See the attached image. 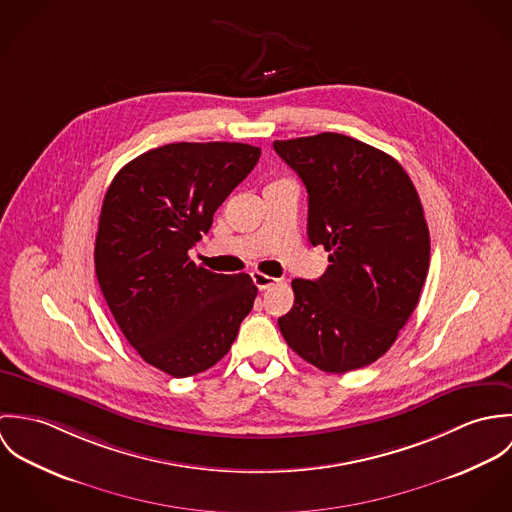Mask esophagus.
I'll return each mask as SVG.
<instances>
[{"instance_id":"esophagus-1","label":"esophagus","mask_w":512,"mask_h":512,"mask_svg":"<svg viewBox=\"0 0 512 512\" xmlns=\"http://www.w3.org/2000/svg\"><path fill=\"white\" fill-rule=\"evenodd\" d=\"M252 282H254V286H256L260 292H264V290H268L270 286L278 284L280 280H278V278H272V276H266V274H262V272H252Z\"/></svg>"}]
</instances>
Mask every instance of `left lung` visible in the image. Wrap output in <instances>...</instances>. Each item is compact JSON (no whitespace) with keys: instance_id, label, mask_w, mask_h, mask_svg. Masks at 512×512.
I'll list each match as a JSON object with an SVG mask.
<instances>
[{"instance_id":"left-lung-1","label":"left lung","mask_w":512,"mask_h":512,"mask_svg":"<svg viewBox=\"0 0 512 512\" xmlns=\"http://www.w3.org/2000/svg\"><path fill=\"white\" fill-rule=\"evenodd\" d=\"M274 149L301 177L309 242L331 262L319 280H293L280 331L325 372L370 365L396 341L428 276L430 230L418 191L394 157L343 134L278 140Z\"/></svg>"}]
</instances>
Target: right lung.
Segmentation results:
<instances>
[{"instance_id":"add662e5","label":"right lung","mask_w":512,"mask_h":512,"mask_svg":"<svg viewBox=\"0 0 512 512\" xmlns=\"http://www.w3.org/2000/svg\"><path fill=\"white\" fill-rule=\"evenodd\" d=\"M258 159L248 144H167L126 163L106 191L94 246L100 290L138 355L175 378L217 365L254 305L248 274H215L189 250Z\"/></svg>"}]
</instances>
